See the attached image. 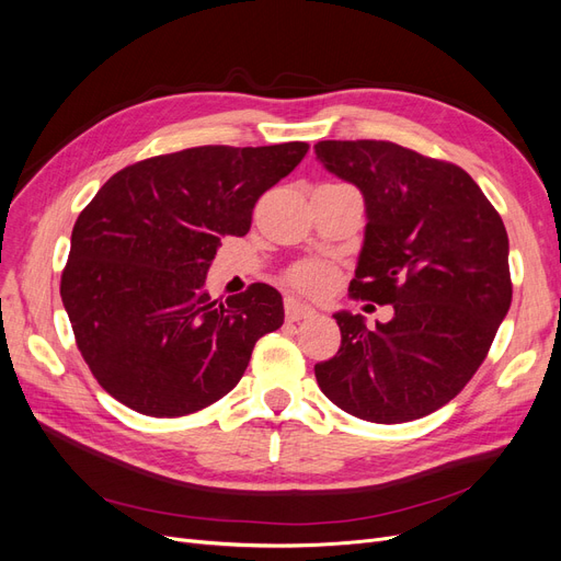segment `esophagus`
<instances>
[{
    "label": "esophagus",
    "mask_w": 561,
    "mask_h": 561,
    "mask_svg": "<svg viewBox=\"0 0 561 561\" xmlns=\"http://www.w3.org/2000/svg\"><path fill=\"white\" fill-rule=\"evenodd\" d=\"M316 316V311L309 307V304H301L293 297L285 299V318L290 322H297V320H304V318H311Z\"/></svg>",
    "instance_id": "obj_1"
}]
</instances>
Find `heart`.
<instances>
[{
    "label": "heart",
    "mask_w": 561,
    "mask_h": 561,
    "mask_svg": "<svg viewBox=\"0 0 561 561\" xmlns=\"http://www.w3.org/2000/svg\"><path fill=\"white\" fill-rule=\"evenodd\" d=\"M287 280H290L301 293L318 295V293H325L330 287L332 268L325 262H301L290 268Z\"/></svg>",
    "instance_id": "obj_1"
}]
</instances>
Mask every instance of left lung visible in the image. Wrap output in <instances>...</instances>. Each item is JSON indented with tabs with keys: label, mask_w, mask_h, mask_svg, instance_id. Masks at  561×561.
Instances as JSON below:
<instances>
[{
	"label": "left lung",
	"mask_w": 561,
	"mask_h": 561,
	"mask_svg": "<svg viewBox=\"0 0 561 561\" xmlns=\"http://www.w3.org/2000/svg\"><path fill=\"white\" fill-rule=\"evenodd\" d=\"M313 149L365 201L351 293L393 307L375 330L360 313H334L342 348L316 365L318 386L339 410L371 423L426 416L461 393L511 309L503 219L454 163L383 140Z\"/></svg>",
	"instance_id": "left-lung-1"
}]
</instances>
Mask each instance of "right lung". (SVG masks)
I'll return each instance as SVG.
<instances>
[{"label": "right lung", "instance_id": "add662e5", "mask_svg": "<svg viewBox=\"0 0 561 561\" xmlns=\"http://www.w3.org/2000/svg\"><path fill=\"white\" fill-rule=\"evenodd\" d=\"M307 142L192 147L112 175L81 210L60 297L93 377L130 410L171 419L241 381L257 339L283 325L266 283L217 301L208 268L245 236L257 198L295 171Z\"/></svg>", "mask_w": 561, "mask_h": 561}]
</instances>
